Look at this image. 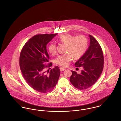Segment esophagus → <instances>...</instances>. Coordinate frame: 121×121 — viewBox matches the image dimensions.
Returning <instances> with one entry per match:
<instances>
[{
	"instance_id": "esophagus-1",
	"label": "esophagus",
	"mask_w": 121,
	"mask_h": 121,
	"mask_svg": "<svg viewBox=\"0 0 121 121\" xmlns=\"http://www.w3.org/2000/svg\"><path fill=\"white\" fill-rule=\"evenodd\" d=\"M60 71H64V70L66 69L65 68H62V67H60Z\"/></svg>"
}]
</instances>
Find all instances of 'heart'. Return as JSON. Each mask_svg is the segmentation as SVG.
<instances>
[{
    "instance_id": "heart-1",
    "label": "heart",
    "mask_w": 121,
    "mask_h": 121,
    "mask_svg": "<svg viewBox=\"0 0 121 121\" xmlns=\"http://www.w3.org/2000/svg\"><path fill=\"white\" fill-rule=\"evenodd\" d=\"M58 40L66 44L65 52L67 53L60 54L55 59L54 62L56 64L62 67H67L73 57L78 59L82 56L86 51L88 41L86 37L83 35L74 36L68 33L60 35ZM49 52L54 54L56 52V45L51 43L48 47Z\"/></svg>"
}]
</instances>
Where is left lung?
I'll return each instance as SVG.
<instances>
[{
  "label": "left lung",
  "mask_w": 121,
  "mask_h": 121,
  "mask_svg": "<svg viewBox=\"0 0 121 121\" xmlns=\"http://www.w3.org/2000/svg\"><path fill=\"white\" fill-rule=\"evenodd\" d=\"M90 45L85 53L75 62L76 67L83 68L81 73L72 71L70 82L75 87L84 90L93 85L100 76L104 68V57L98 41L91 35Z\"/></svg>",
  "instance_id": "1"
}]
</instances>
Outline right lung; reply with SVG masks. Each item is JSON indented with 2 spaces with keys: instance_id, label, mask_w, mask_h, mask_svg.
Instances as JSON below:
<instances>
[{
  "instance_id": "add662e5",
  "label": "right lung",
  "mask_w": 121,
  "mask_h": 121,
  "mask_svg": "<svg viewBox=\"0 0 121 121\" xmlns=\"http://www.w3.org/2000/svg\"><path fill=\"white\" fill-rule=\"evenodd\" d=\"M57 34L35 35L26 42L20 54L19 66L25 80L31 87L40 93L50 92L60 77V71L58 66L49 68L46 72L47 69L52 66L51 62L46 65L49 59L47 45Z\"/></svg>"
}]
</instances>
